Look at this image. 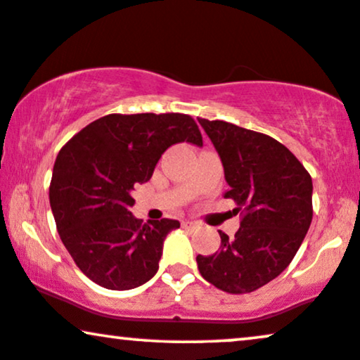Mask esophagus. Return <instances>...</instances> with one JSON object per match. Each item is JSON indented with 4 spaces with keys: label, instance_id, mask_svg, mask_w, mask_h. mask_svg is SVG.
<instances>
[{
    "label": "esophagus",
    "instance_id": "1",
    "mask_svg": "<svg viewBox=\"0 0 360 360\" xmlns=\"http://www.w3.org/2000/svg\"><path fill=\"white\" fill-rule=\"evenodd\" d=\"M183 227H188V229H195V227H198V224L193 222V220H183Z\"/></svg>",
    "mask_w": 360,
    "mask_h": 360
}]
</instances>
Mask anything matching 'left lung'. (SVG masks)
I'll return each instance as SVG.
<instances>
[{"mask_svg": "<svg viewBox=\"0 0 360 360\" xmlns=\"http://www.w3.org/2000/svg\"><path fill=\"white\" fill-rule=\"evenodd\" d=\"M224 166L243 217L236 237L224 232L212 255H198L204 280L227 293H250L290 265L313 219V181L280 141L237 124L198 118Z\"/></svg>", "mask_w": 360, "mask_h": 360, "instance_id": "obj_1", "label": "left lung"}]
</instances>
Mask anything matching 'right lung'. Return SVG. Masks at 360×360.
<instances>
[{
    "label": "right lung",
    "mask_w": 360,
    "mask_h": 360,
    "mask_svg": "<svg viewBox=\"0 0 360 360\" xmlns=\"http://www.w3.org/2000/svg\"><path fill=\"white\" fill-rule=\"evenodd\" d=\"M184 141L202 146L189 115L112 113L87 124L59 151L51 209L62 243L94 283L124 291L156 275L162 242L181 224H141L130 212L131 193L150 181L167 148Z\"/></svg>",
    "instance_id": "right-lung-1"
}]
</instances>
